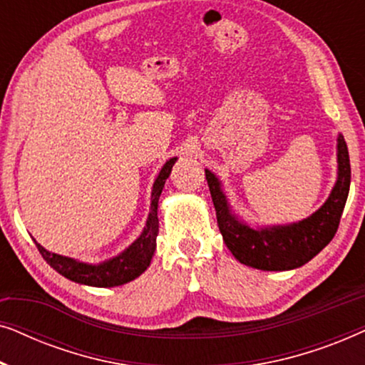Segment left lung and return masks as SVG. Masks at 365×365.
Listing matches in <instances>:
<instances>
[{
    "mask_svg": "<svg viewBox=\"0 0 365 365\" xmlns=\"http://www.w3.org/2000/svg\"><path fill=\"white\" fill-rule=\"evenodd\" d=\"M206 179L216 207L219 231L232 256L244 266L261 271H291L317 256L337 232L349 187L351 161L342 134L337 136V179L326 202L302 221L252 227L232 211L222 182L206 169Z\"/></svg>",
    "mask_w": 365,
    "mask_h": 365,
    "instance_id": "1",
    "label": "left lung"
}]
</instances>
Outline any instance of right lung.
Masks as SVG:
<instances>
[{
    "instance_id": "add662e5",
    "label": "right lung",
    "mask_w": 365,
    "mask_h": 365,
    "mask_svg": "<svg viewBox=\"0 0 365 365\" xmlns=\"http://www.w3.org/2000/svg\"><path fill=\"white\" fill-rule=\"evenodd\" d=\"M178 158H171L161 168L158 178L154 179L153 191H151V207H149L148 221L143 232L124 249L118 256L106 261L93 264L84 262L79 259L61 256V254L49 252L41 244H38V251L41 252L44 261L51 266L54 271L61 274L69 281L84 284L91 287H116L123 284L131 282L134 279L141 276L151 264V259L156 251V237L159 232V219H158V202L161 196L164 182L171 174V169Z\"/></svg>"
}]
</instances>
